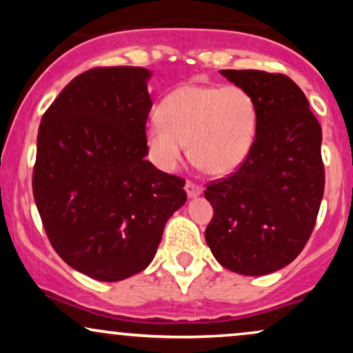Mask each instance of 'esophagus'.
Returning a JSON list of instances; mask_svg holds the SVG:
<instances>
[{"label": "esophagus", "mask_w": 353, "mask_h": 353, "mask_svg": "<svg viewBox=\"0 0 353 353\" xmlns=\"http://www.w3.org/2000/svg\"><path fill=\"white\" fill-rule=\"evenodd\" d=\"M185 192H188L189 197H196L202 192V188H201V185H197L196 182L188 181V182H185Z\"/></svg>", "instance_id": "34e87169"}]
</instances>
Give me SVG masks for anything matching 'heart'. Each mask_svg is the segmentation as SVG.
Wrapping results in <instances>:
<instances>
[{"label": "heart", "mask_w": 353, "mask_h": 353, "mask_svg": "<svg viewBox=\"0 0 353 353\" xmlns=\"http://www.w3.org/2000/svg\"><path fill=\"white\" fill-rule=\"evenodd\" d=\"M257 132V104L237 84H184L159 104V117L145 125V145L154 164L174 171L188 156L214 176L237 171Z\"/></svg>", "instance_id": "b5f03b06"}]
</instances>
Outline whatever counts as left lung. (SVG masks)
Returning <instances> with one entry per match:
<instances>
[{
    "instance_id": "1",
    "label": "left lung",
    "mask_w": 353,
    "mask_h": 353,
    "mask_svg": "<svg viewBox=\"0 0 353 353\" xmlns=\"http://www.w3.org/2000/svg\"><path fill=\"white\" fill-rule=\"evenodd\" d=\"M257 104V132L236 172L208 184L214 208L205 241L225 269L272 274L302 252L325 185L322 128L302 89L285 74L222 70Z\"/></svg>"
}]
</instances>
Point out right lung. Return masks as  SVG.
<instances>
[{
	"label": "right lung",
	"mask_w": 353,
	"mask_h": 353,
	"mask_svg": "<svg viewBox=\"0 0 353 353\" xmlns=\"http://www.w3.org/2000/svg\"><path fill=\"white\" fill-rule=\"evenodd\" d=\"M144 68L76 76L43 114L33 196L52 249L103 282L151 264L168 219L184 205L182 177L145 161L152 108Z\"/></svg>",
	"instance_id": "obj_1"
}]
</instances>
